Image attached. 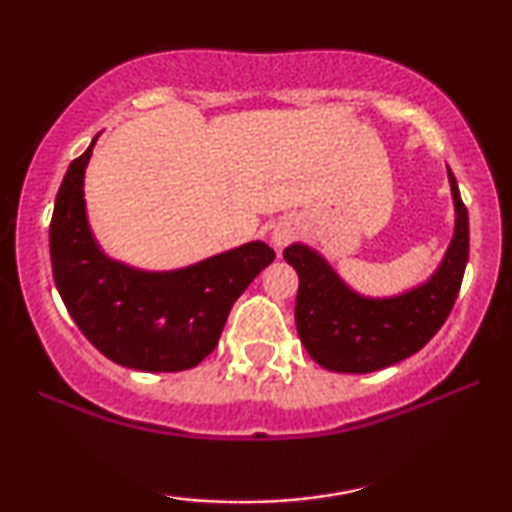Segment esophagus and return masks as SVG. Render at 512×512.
Returning <instances> with one entry per match:
<instances>
[{"mask_svg":"<svg viewBox=\"0 0 512 512\" xmlns=\"http://www.w3.org/2000/svg\"><path fill=\"white\" fill-rule=\"evenodd\" d=\"M296 235H298V223L291 221V219H282L275 228H272L270 242H272V247H275V249H282L284 244H289Z\"/></svg>","mask_w":512,"mask_h":512,"instance_id":"obj_1","label":"esophagus"}]
</instances>
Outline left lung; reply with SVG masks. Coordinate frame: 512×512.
Here are the masks:
<instances>
[{"label": "left lung", "mask_w": 512, "mask_h": 512, "mask_svg": "<svg viewBox=\"0 0 512 512\" xmlns=\"http://www.w3.org/2000/svg\"><path fill=\"white\" fill-rule=\"evenodd\" d=\"M454 233L424 282L394 296H363L317 249L293 242L284 261L298 272L296 328L307 354L333 373H375L417 354L445 324L468 263V212L447 167Z\"/></svg>", "instance_id": "8db88e82"}]
</instances>
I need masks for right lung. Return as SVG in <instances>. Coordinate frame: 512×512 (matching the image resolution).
<instances>
[{
  "mask_svg": "<svg viewBox=\"0 0 512 512\" xmlns=\"http://www.w3.org/2000/svg\"><path fill=\"white\" fill-rule=\"evenodd\" d=\"M72 160L55 198L51 265L62 303L81 333L118 366L179 373L212 354L230 307L275 261L261 240L177 270L116 261L95 240L83 184L95 142Z\"/></svg>",
  "mask_w": 512,
  "mask_h": 512,
  "instance_id": "obj_1",
  "label": "right lung"
}]
</instances>
